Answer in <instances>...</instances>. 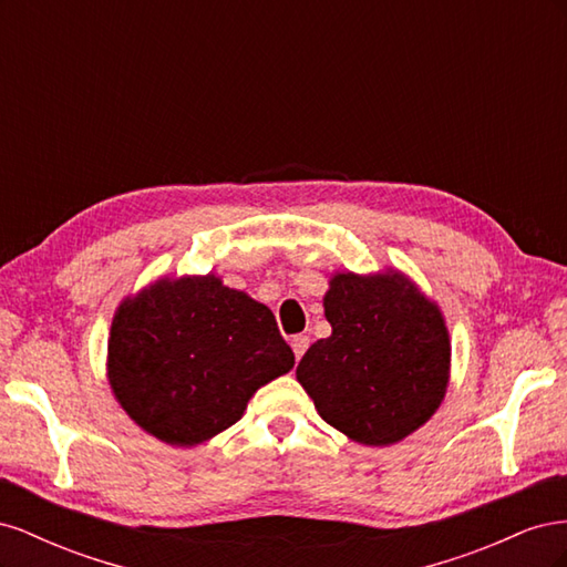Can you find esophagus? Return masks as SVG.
I'll return each mask as SVG.
<instances>
[{
  "label": "esophagus",
  "mask_w": 567,
  "mask_h": 567,
  "mask_svg": "<svg viewBox=\"0 0 567 567\" xmlns=\"http://www.w3.org/2000/svg\"><path fill=\"white\" fill-rule=\"evenodd\" d=\"M290 348H293L296 359H300L307 352V348H310V338H307V336H296L293 340H290Z\"/></svg>",
  "instance_id": "esophagus-1"
}]
</instances>
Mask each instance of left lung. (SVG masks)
I'll return each mask as SVG.
<instances>
[{
    "instance_id": "8db88e82",
    "label": "left lung",
    "mask_w": 567,
    "mask_h": 567,
    "mask_svg": "<svg viewBox=\"0 0 567 567\" xmlns=\"http://www.w3.org/2000/svg\"><path fill=\"white\" fill-rule=\"evenodd\" d=\"M323 312L333 333L298 364L319 416L383 447L435 414L450 381V333L437 305L402 274H336Z\"/></svg>"
}]
</instances>
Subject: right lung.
Instances as JSON below:
<instances>
[{
  "label": "right lung",
  "mask_w": 567,
  "mask_h": 567,
  "mask_svg": "<svg viewBox=\"0 0 567 567\" xmlns=\"http://www.w3.org/2000/svg\"><path fill=\"white\" fill-rule=\"evenodd\" d=\"M296 364L269 307L208 277L158 281L117 307L109 381L146 433L194 447Z\"/></svg>",
  "instance_id": "add662e5"
}]
</instances>
